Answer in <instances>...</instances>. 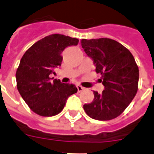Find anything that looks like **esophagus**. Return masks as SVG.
Here are the masks:
<instances>
[{
    "mask_svg": "<svg viewBox=\"0 0 154 154\" xmlns=\"http://www.w3.org/2000/svg\"><path fill=\"white\" fill-rule=\"evenodd\" d=\"M77 91H78V92H81V91H83V87L80 86V85H77Z\"/></svg>",
    "mask_w": 154,
    "mask_h": 154,
    "instance_id": "obj_1",
    "label": "esophagus"
}]
</instances>
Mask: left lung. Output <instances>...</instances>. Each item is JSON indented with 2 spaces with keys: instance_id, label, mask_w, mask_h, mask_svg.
<instances>
[{
  "instance_id": "8db88e82",
  "label": "left lung",
  "mask_w": 154,
  "mask_h": 154,
  "mask_svg": "<svg viewBox=\"0 0 154 154\" xmlns=\"http://www.w3.org/2000/svg\"><path fill=\"white\" fill-rule=\"evenodd\" d=\"M86 54L96 64L105 87L94 91V99L83 106L85 112L97 120H110L120 116L135 97L139 87V67L134 57L119 42L111 38L82 39Z\"/></svg>"
}]
</instances>
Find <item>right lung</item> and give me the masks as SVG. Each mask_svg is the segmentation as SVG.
Returning a JSON list of instances; mask_svg holds the SVG:
<instances>
[{
    "label": "right lung",
    "mask_w": 154,
    "mask_h": 154,
    "mask_svg": "<svg viewBox=\"0 0 154 154\" xmlns=\"http://www.w3.org/2000/svg\"><path fill=\"white\" fill-rule=\"evenodd\" d=\"M79 40L69 36L54 34L44 37L26 51L21 57L15 77L17 89L25 103L38 116H54L64 108L67 99L77 91L73 84L51 82L49 75L61 66V54Z\"/></svg>",
    "instance_id": "right-lung-1"
}]
</instances>
